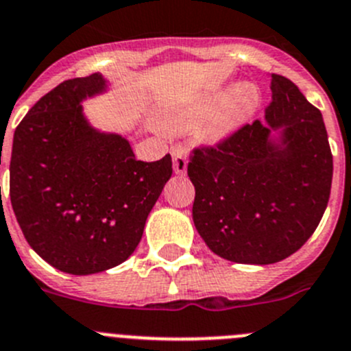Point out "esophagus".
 <instances>
[{"mask_svg": "<svg viewBox=\"0 0 351 351\" xmlns=\"http://www.w3.org/2000/svg\"><path fill=\"white\" fill-rule=\"evenodd\" d=\"M171 158H173V169L176 175H185L186 166H189V154L183 147H173L171 149Z\"/></svg>", "mask_w": 351, "mask_h": 351, "instance_id": "1", "label": "esophagus"}]
</instances>
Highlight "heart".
<instances>
[{
    "instance_id": "obj_1",
    "label": "heart",
    "mask_w": 351,
    "mask_h": 351,
    "mask_svg": "<svg viewBox=\"0 0 351 351\" xmlns=\"http://www.w3.org/2000/svg\"><path fill=\"white\" fill-rule=\"evenodd\" d=\"M261 103V90L252 82H238L228 90L226 85H213L183 103L165 108L159 123L169 132L186 130L199 123V141L219 145L254 120Z\"/></svg>"
}]
</instances>
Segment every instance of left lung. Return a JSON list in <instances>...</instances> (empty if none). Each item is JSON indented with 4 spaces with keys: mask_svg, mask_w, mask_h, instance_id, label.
Listing matches in <instances>:
<instances>
[{
    "mask_svg": "<svg viewBox=\"0 0 351 351\" xmlns=\"http://www.w3.org/2000/svg\"><path fill=\"white\" fill-rule=\"evenodd\" d=\"M264 121L245 125L189 162L193 224L207 247L238 264L290 257L317 228L329 200L332 156L324 120L297 85L271 73Z\"/></svg>",
    "mask_w": 351,
    "mask_h": 351,
    "instance_id": "obj_1",
    "label": "left lung"
}]
</instances>
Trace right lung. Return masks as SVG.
<instances>
[{"mask_svg": "<svg viewBox=\"0 0 351 351\" xmlns=\"http://www.w3.org/2000/svg\"><path fill=\"white\" fill-rule=\"evenodd\" d=\"M103 73L64 80L29 110L13 135L10 199L32 250L85 276L127 261L171 178V156L135 159L127 134L103 132L82 103L103 96ZM1 162V161H0Z\"/></svg>", "mask_w": 351, "mask_h": 351, "instance_id": "right-lung-1", "label": "right lung"}]
</instances>
